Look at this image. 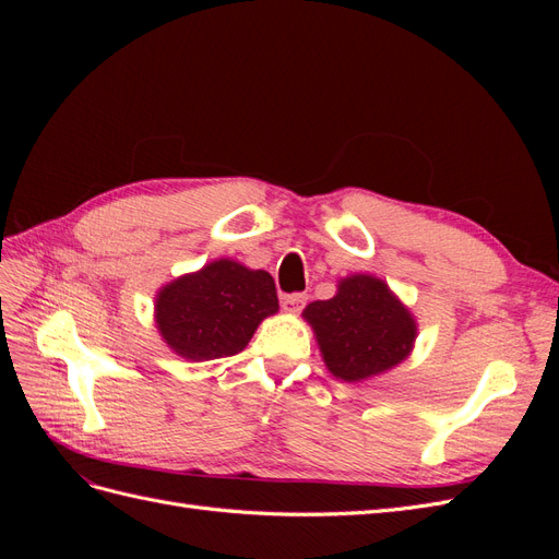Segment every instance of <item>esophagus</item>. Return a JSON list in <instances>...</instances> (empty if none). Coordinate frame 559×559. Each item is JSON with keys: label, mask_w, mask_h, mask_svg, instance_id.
I'll list each match as a JSON object with an SVG mask.
<instances>
[{"label": "esophagus", "mask_w": 559, "mask_h": 559, "mask_svg": "<svg viewBox=\"0 0 559 559\" xmlns=\"http://www.w3.org/2000/svg\"><path fill=\"white\" fill-rule=\"evenodd\" d=\"M306 302H308V294H289L282 298V308L286 312H300L306 308Z\"/></svg>", "instance_id": "esophagus-1"}]
</instances>
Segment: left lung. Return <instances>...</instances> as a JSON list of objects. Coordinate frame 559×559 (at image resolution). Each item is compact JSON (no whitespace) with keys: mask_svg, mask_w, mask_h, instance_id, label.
Masks as SVG:
<instances>
[{"mask_svg":"<svg viewBox=\"0 0 559 559\" xmlns=\"http://www.w3.org/2000/svg\"><path fill=\"white\" fill-rule=\"evenodd\" d=\"M302 317L317 333L329 370L345 382H359L401 364L417 335L411 312L384 282L370 275L343 280L333 298L310 302Z\"/></svg>","mask_w":559,"mask_h":559,"instance_id":"obj_1","label":"left lung"}]
</instances>
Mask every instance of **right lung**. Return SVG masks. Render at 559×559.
Returning a JSON list of instances; mask_svg holds the SVG:
<instances>
[{
  "mask_svg": "<svg viewBox=\"0 0 559 559\" xmlns=\"http://www.w3.org/2000/svg\"><path fill=\"white\" fill-rule=\"evenodd\" d=\"M277 308L275 282L265 270L222 259L163 286L156 321L179 357L210 361L242 352L257 326Z\"/></svg>",
  "mask_w": 559,
  "mask_h": 559,
  "instance_id": "right-lung-1",
  "label": "right lung"
}]
</instances>
